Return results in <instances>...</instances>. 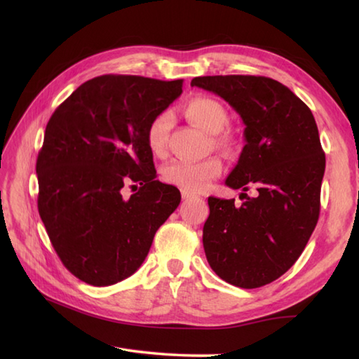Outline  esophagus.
Segmentation results:
<instances>
[{"instance_id": "34e87169", "label": "esophagus", "mask_w": 359, "mask_h": 359, "mask_svg": "<svg viewBox=\"0 0 359 359\" xmlns=\"http://www.w3.org/2000/svg\"><path fill=\"white\" fill-rule=\"evenodd\" d=\"M191 197H193V194H189V193H187V191H182V199H184V201L191 199Z\"/></svg>"}]
</instances>
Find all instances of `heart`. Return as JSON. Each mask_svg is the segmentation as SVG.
I'll list each match as a JSON object with an SVG mask.
<instances>
[{
	"label": "heart",
	"mask_w": 359,
	"mask_h": 359,
	"mask_svg": "<svg viewBox=\"0 0 359 359\" xmlns=\"http://www.w3.org/2000/svg\"><path fill=\"white\" fill-rule=\"evenodd\" d=\"M187 117L203 131L215 134V143L220 148H233L236 135L230 129H224L228 123V111L225 106L212 97H194L185 106ZM172 125L170 112H160L151 120L147 131L148 147L152 154L162 157L168 151V139ZM224 163L219 157L203 160H172L163 166L162 175L170 185L184 189L187 193L203 191L217 175L222 172Z\"/></svg>",
	"instance_id": "b5f03b06"
}]
</instances>
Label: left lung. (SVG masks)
<instances>
[{"mask_svg":"<svg viewBox=\"0 0 359 359\" xmlns=\"http://www.w3.org/2000/svg\"><path fill=\"white\" fill-rule=\"evenodd\" d=\"M191 86L222 97L245 123V147L225 184L245 202L208 197L207 261L220 279L257 288L280 278L318 224L325 154L313 114L282 83L256 75L196 77ZM255 196L248 198V189Z\"/></svg>","mask_w":359,"mask_h":359,"instance_id":"left-lung-1","label":"left lung"}]
</instances>
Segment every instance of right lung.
<instances>
[{"label": "right lung", "mask_w": 359, "mask_h": 359, "mask_svg": "<svg viewBox=\"0 0 359 359\" xmlns=\"http://www.w3.org/2000/svg\"><path fill=\"white\" fill-rule=\"evenodd\" d=\"M184 80L102 75L79 86L48 121L36 158L38 212L60 261L89 285L131 276L179 207L180 191L156 180L151 120ZM126 184L139 187L129 200Z\"/></svg>", "instance_id": "obj_1"}]
</instances>
